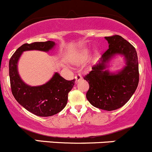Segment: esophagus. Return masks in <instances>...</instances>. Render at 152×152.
<instances>
[{
    "label": "esophagus",
    "mask_w": 152,
    "mask_h": 152,
    "mask_svg": "<svg viewBox=\"0 0 152 152\" xmlns=\"http://www.w3.org/2000/svg\"><path fill=\"white\" fill-rule=\"evenodd\" d=\"M75 79H76L77 81H79V80L82 79V75L80 74H77V75H75Z\"/></svg>",
    "instance_id": "1"
}]
</instances>
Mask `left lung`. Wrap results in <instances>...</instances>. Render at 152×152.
I'll return each instance as SVG.
<instances>
[{
  "mask_svg": "<svg viewBox=\"0 0 152 152\" xmlns=\"http://www.w3.org/2000/svg\"><path fill=\"white\" fill-rule=\"evenodd\" d=\"M109 48L98 64L83 78L89 83L86 99L92 106L104 110H115L125 104L139 83L138 57L135 48L121 36L105 37ZM115 55H122L126 66L116 73L105 70L106 63Z\"/></svg>",
  "mask_w": 152,
  "mask_h": 152,
  "instance_id": "left-lung-1",
  "label": "left lung"
}]
</instances>
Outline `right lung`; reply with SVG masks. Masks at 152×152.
<instances>
[{
    "mask_svg": "<svg viewBox=\"0 0 152 152\" xmlns=\"http://www.w3.org/2000/svg\"><path fill=\"white\" fill-rule=\"evenodd\" d=\"M54 45L55 42L52 41L25 43L15 50L9 63L10 86L14 98L27 110L39 116H50L60 113L67 104L68 94L73 88L75 80H67L56 72L45 84L30 86L20 77L18 62L24 51L38 50L48 52Z\"/></svg>",
    "mask_w": 152,
    "mask_h": 152,
    "instance_id": "obj_1",
    "label": "right lung"
}]
</instances>
